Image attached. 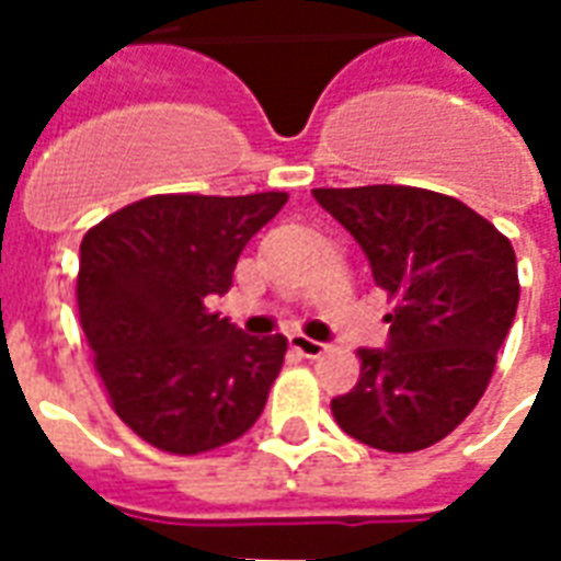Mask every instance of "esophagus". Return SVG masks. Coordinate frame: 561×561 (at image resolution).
Segmentation results:
<instances>
[{
	"instance_id": "esophagus-1",
	"label": "esophagus",
	"mask_w": 561,
	"mask_h": 561,
	"mask_svg": "<svg viewBox=\"0 0 561 561\" xmlns=\"http://www.w3.org/2000/svg\"><path fill=\"white\" fill-rule=\"evenodd\" d=\"M291 348L294 352L304 354V357H309V360H316V357H321V354H328V345H324V342L309 340V336H304V333H294Z\"/></svg>"
}]
</instances>
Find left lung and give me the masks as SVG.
I'll use <instances>...</instances> for the list:
<instances>
[{
	"label": "left lung",
	"instance_id": "8db88e82",
	"mask_svg": "<svg viewBox=\"0 0 561 561\" xmlns=\"http://www.w3.org/2000/svg\"><path fill=\"white\" fill-rule=\"evenodd\" d=\"M397 300L385 348H360V381L330 402L345 433L412 454L469 417L519 304L507 237L457 197L412 185L312 188Z\"/></svg>",
	"mask_w": 561,
	"mask_h": 561
}]
</instances>
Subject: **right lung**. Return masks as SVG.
Instances as JSON below:
<instances>
[{"mask_svg": "<svg viewBox=\"0 0 561 561\" xmlns=\"http://www.w3.org/2000/svg\"><path fill=\"white\" fill-rule=\"evenodd\" d=\"M288 195H152L80 243L78 306L116 414L168 454H204L261 417L288 340L245 336L209 297Z\"/></svg>", "mask_w": 561, "mask_h": 561, "instance_id": "right-lung-1", "label": "right lung"}]
</instances>
